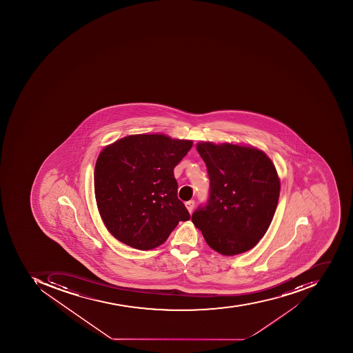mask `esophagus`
Here are the masks:
<instances>
[{"instance_id": "1", "label": "esophagus", "mask_w": 353, "mask_h": 353, "mask_svg": "<svg viewBox=\"0 0 353 353\" xmlns=\"http://www.w3.org/2000/svg\"><path fill=\"white\" fill-rule=\"evenodd\" d=\"M185 208H187L189 213H192L193 208H194V201L190 200L185 202Z\"/></svg>"}]
</instances>
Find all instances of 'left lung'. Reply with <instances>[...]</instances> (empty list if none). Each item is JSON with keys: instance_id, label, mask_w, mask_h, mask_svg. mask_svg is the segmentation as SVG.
<instances>
[{"instance_id": "8db88e82", "label": "left lung", "mask_w": 353, "mask_h": 353, "mask_svg": "<svg viewBox=\"0 0 353 353\" xmlns=\"http://www.w3.org/2000/svg\"><path fill=\"white\" fill-rule=\"evenodd\" d=\"M205 162L210 196L192 214L206 243L221 255L252 250L267 232L280 195L272 161L254 147L199 143Z\"/></svg>"}]
</instances>
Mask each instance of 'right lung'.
I'll return each mask as SVG.
<instances>
[{
  "mask_svg": "<svg viewBox=\"0 0 353 353\" xmlns=\"http://www.w3.org/2000/svg\"><path fill=\"white\" fill-rule=\"evenodd\" d=\"M192 145L163 134H140L103 148L94 173L96 202L117 240L152 250L168 240L179 221L190 219L177 196L174 168Z\"/></svg>",
  "mask_w": 353,
  "mask_h": 353,
  "instance_id": "obj_1",
  "label": "right lung"
}]
</instances>
